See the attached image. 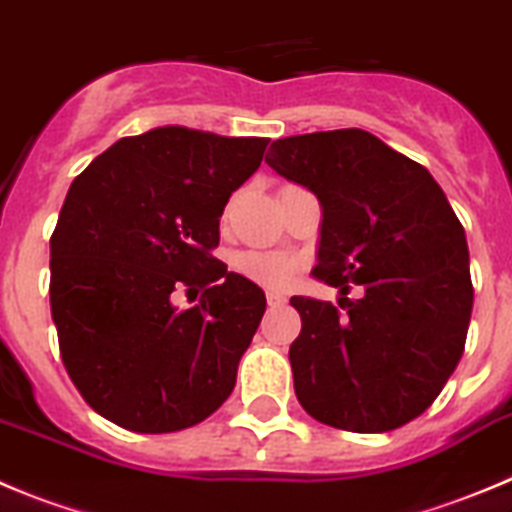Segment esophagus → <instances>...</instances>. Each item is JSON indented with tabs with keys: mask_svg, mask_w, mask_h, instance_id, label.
<instances>
[{
	"mask_svg": "<svg viewBox=\"0 0 512 512\" xmlns=\"http://www.w3.org/2000/svg\"><path fill=\"white\" fill-rule=\"evenodd\" d=\"M267 306L270 308L285 306V296H280V293H267Z\"/></svg>",
	"mask_w": 512,
	"mask_h": 512,
	"instance_id": "34e87169",
	"label": "esophagus"
}]
</instances>
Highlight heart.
Returning a JSON list of instances; mask_svg holds the SVG:
<instances>
[{"instance_id":"b5f03b06","label":"heart","mask_w":512,"mask_h":512,"mask_svg":"<svg viewBox=\"0 0 512 512\" xmlns=\"http://www.w3.org/2000/svg\"><path fill=\"white\" fill-rule=\"evenodd\" d=\"M234 267L252 283L280 290L296 278L301 262L280 250H245L234 257Z\"/></svg>"}]
</instances>
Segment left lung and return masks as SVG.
<instances>
[{"label": "left lung", "mask_w": 512, "mask_h": 512, "mask_svg": "<svg viewBox=\"0 0 512 512\" xmlns=\"http://www.w3.org/2000/svg\"><path fill=\"white\" fill-rule=\"evenodd\" d=\"M265 163L324 206L313 278L339 306L293 296L298 403L326 426L380 434L439 398L467 342L474 288L464 227L434 176L365 130L283 137ZM352 284L363 288L347 299Z\"/></svg>", "instance_id": "8db88e82"}]
</instances>
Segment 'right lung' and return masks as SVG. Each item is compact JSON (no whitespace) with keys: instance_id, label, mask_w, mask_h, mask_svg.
<instances>
[{"instance_id":"add662e5","label":"right lung","mask_w":512,"mask_h":512,"mask_svg":"<svg viewBox=\"0 0 512 512\" xmlns=\"http://www.w3.org/2000/svg\"><path fill=\"white\" fill-rule=\"evenodd\" d=\"M267 142L158 127L73 178L50 237V313L68 377L107 421L170 434L232 393L265 293L211 252Z\"/></svg>"}]
</instances>
